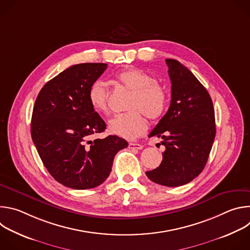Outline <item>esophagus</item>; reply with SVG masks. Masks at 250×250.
<instances>
[{
  "label": "esophagus",
  "instance_id": "1",
  "mask_svg": "<svg viewBox=\"0 0 250 250\" xmlns=\"http://www.w3.org/2000/svg\"><path fill=\"white\" fill-rule=\"evenodd\" d=\"M128 148H130V149H142V148H144V146L139 145V144H133V142H130V144H128Z\"/></svg>",
  "mask_w": 250,
  "mask_h": 250
}]
</instances>
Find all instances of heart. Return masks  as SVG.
Listing matches in <instances>:
<instances>
[{
	"mask_svg": "<svg viewBox=\"0 0 250 250\" xmlns=\"http://www.w3.org/2000/svg\"><path fill=\"white\" fill-rule=\"evenodd\" d=\"M116 80L131 93L127 110L129 112L114 117L109 123V130L125 139H134L146 130V118L155 121L162 117L168 95L156 79L142 70L127 68L116 74ZM108 89L102 81H95L89 88L88 99L92 108L99 114H106Z\"/></svg>",
	"mask_w": 250,
	"mask_h": 250,
	"instance_id": "b5f03b06",
	"label": "heart"
}]
</instances>
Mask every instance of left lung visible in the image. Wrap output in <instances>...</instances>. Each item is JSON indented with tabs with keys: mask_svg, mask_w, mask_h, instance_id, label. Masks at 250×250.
<instances>
[{
	"mask_svg": "<svg viewBox=\"0 0 250 250\" xmlns=\"http://www.w3.org/2000/svg\"><path fill=\"white\" fill-rule=\"evenodd\" d=\"M171 80V102L164 117L149 133L161 137V164L146 172L167 187L191 182L208 161L216 136L215 111L209 94L191 71L175 59H165Z\"/></svg>",
	"mask_w": 250,
	"mask_h": 250,
	"instance_id": "obj_1",
	"label": "left lung"
}]
</instances>
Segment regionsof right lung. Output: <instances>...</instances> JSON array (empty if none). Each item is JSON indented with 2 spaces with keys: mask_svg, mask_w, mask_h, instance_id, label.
<instances>
[{
  "mask_svg": "<svg viewBox=\"0 0 250 250\" xmlns=\"http://www.w3.org/2000/svg\"><path fill=\"white\" fill-rule=\"evenodd\" d=\"M105 69L104 63L71 66L48 81L35 100L32 141L50 175L68 188L101 185L115 155L128 146L117 135L91 139L105 129V123L92 108L88 91Z\"/></svg>",
  "mask_w": 250,
  "mask_h": 250,
  "instance_id": "right-lung-1",
  "label": "right lung"
}]
</instances>
